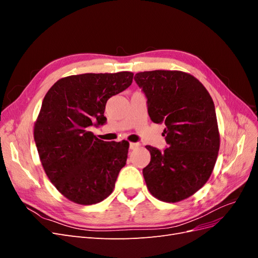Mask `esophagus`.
<instances>
[{
    "instance_id": "obj_1",
    "label": "esophagus",
    "mask_w": 258,
    "mask_h": 258,
    "mask_svg": "<svg viewBox=\"0 0 258 258\" xmlns=\"http://www.w3.org/2000/svg\"><path fill=\"white\" fill-rule=\"evenodd\" d=\"M140 143H130V150H137V148H139L140 147Z\"/></svg>"
}]
</instances>
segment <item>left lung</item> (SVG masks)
<instances>
[{"label":"left lung","mask_w":258,"mask_h":258,"mask_svg":"<svg viewBox=\"0 0 258 258\" xmlns=\"http://www.w3.org/2000/svg\"><path fill=\"white\" fill-rule=\"evenodd\" d=\"M135 81L147 98L151 119L165 122L169 145H147L151 162L143 169L147 188L165 202L190 197L209 179L220 150L213 100L196 77L181 71L140 72Z\"/></svg>","instance_id":"1"}]
</instances>
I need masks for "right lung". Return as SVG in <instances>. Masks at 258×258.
Masks as SVG:
<instances>
[{
  "label": "right lung",
  "instance_id": "right-lung-1",
  "mask_svg": "<svg viewBox=\"0 0 258 258\" xmlns=\"http://www.w3.org/2000/svg\"><path fill=\"white\" fill-rule=\"evenodd\" d=\"M134 73L67 76L46 93L34 141L46 175L66 198L89 206L112 194L126 165L128 142H104L88 128L106 120L107 100L127 89Z\"/></svg>",
  "mask_w": 258,
  "mask_h": 258
}]
</instances>
